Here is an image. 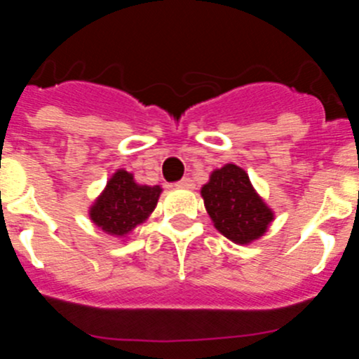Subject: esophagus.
Segmentation results:
<instances>
[{
  "label": "esophagus",
  "mask_w": 359,
  "mask_h": 359,
  "mask_svg": "<svg viewBox=\"0 0 359 359\" xmlns=\"http://www.w3.org/2000/svg\"><path fill=\"white\" fill-rule=\"evenodd\" d=\"M177 189H187V190H192L194 189V182L190 180V177H183L182 182H177L176 183Z\"/></svg>",
  "instance_id": "1"
}]
</instances>
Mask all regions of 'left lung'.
Segmentation results:
<instances>
[{
    "label": "left lung",
    "mask_w": 359,
    "mask_h": 359,
    "mask_svg": "<svg viewBox=\"0 0 359 359\" xmlns=\"http://www.w3.org/2000/svg\"><path fill=\"white\" fill-rule=\"evenodd\" d=\"M201 198L215 230L241 246L261 239L275 219V212L253 189L248 172L236 163L212 170L201 187Z\"/></svg>",
    "instance_id": "obj_1"
}]
</instances>
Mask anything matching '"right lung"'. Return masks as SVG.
<instances>
[{
	"label": "right lung",
	"instance_id": "right-lung-1",
	"mask_svg": "<svg viewBox=\"0 0 359 359\" xmlns=\"http://www.w3.org/2000/svg\"><path fill=\"white\" fill-rule=\"evenodd\" d=\"M160 194V185H140L131 172L118 169L91 203L88 215L98 230L111 237L126 239L154 212Z\"/></svg>",
	"mask_w": 359,
	"mask_h": 359
}]
</instances>
